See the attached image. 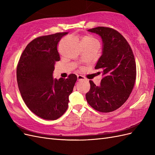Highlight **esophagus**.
I'll return each instance as SVG.
<instances>
[{"instance_id":"1","label":"esophagus","mask_w":155,"mask_h":155,"mask_svg":"<svg viewBox=\"0 0 155 155\" xmlns=\"http://www.w3.org/2000/svg\"><path fill=\"white\" fill-rule=\"evenodd\" d=\"M85 78L81 76V75H78V81H82V80H85Z\"/></svg>"}]
</instances>
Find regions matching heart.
Returning a JSON list of instances; mask_svg holds the SVG:
<instances>
[{"label": "heart", "mask_w": 155, "mask_h": 155, "mask_svg": "<svg viewBox=\"0 0 155 155\" xmlns=\"http://www.w3.org/2000/svg\"><path fill=\"white\" fill-rule=\"evenodd\" d=\"M82 42H85V43H94V42H97V41L92 36H86L83 39Z\"/></svg>", "instance_id": "b5f03b06"}]
</instances>
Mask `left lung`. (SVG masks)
I'll use <instances>...</instances> for the list:
<instances>
[{
	"mask_svg": "<svg viewBox=\"0 0 155 155\" xmlns=\"http://www.w3.org/2000/svg\"><path fill=\"white\" fill-rule=\"evenodd\" d=\"M102 39V54L95 69L102 70L100 86L89 81L91 88L86 94L88 104L101 112L118 109L127 100L137 76L134 55L128 42L114 29L99 26L88 30Z\"/></svg>",
	"mask_w": 155,
	"mask_h": 155,
	"instance_id": "8db88e82",
	"label": "left lung"
}]
</instances>
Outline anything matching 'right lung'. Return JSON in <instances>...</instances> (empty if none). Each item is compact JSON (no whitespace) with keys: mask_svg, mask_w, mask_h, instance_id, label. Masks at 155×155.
<instances>
[{"mask_svg":"<svg viewBox=\"0 0 155 155\" xmlns=\"http://www.w3.org/2000/svg\"><path fill=\"white\" fill-rule=\"evenodd\" d=\"M67 32L39 37L26 46L18 63V89L28 109L40 118L55 120L68 108L69 96L77 80L76 75L68 78H53L54 65L60 60L58 45Z\"/></svg>","mask_w":155,"mask_h":155,"instance_id":"right-lung-1","label":"right lung"}]
</instances>
